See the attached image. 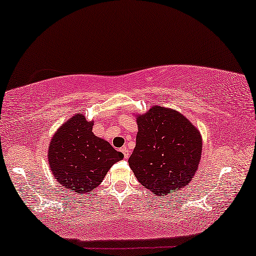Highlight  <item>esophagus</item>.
Returning a JSON list of instances; mask_svg holds the SVG:
<instances>
[{
  "instance_id": "esophagus-1",
  "label": "esophagus",
  "mask_w": 256,
  "mask_h": 256,
  "mask_svg": "<svg viewBox=\"0 0 256 256\" xmlns=\"http://www.w3.org/2000/svg\"><path fill=\"white\" fill-rule=\"evenodd\" d=\"M121 151H122V153H124V159H128L129 156H130V151L128 150V148L127 146H124L122 148H121Z\"/></svg>"
}]
</instances>
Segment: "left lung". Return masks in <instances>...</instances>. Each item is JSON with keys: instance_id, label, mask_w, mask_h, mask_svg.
Instances as JSON below:
<instances>
[{"instance_id": "1", "label": "left lung", "mask_w": 256, "mask_h": 256, "mask_svg": "<svg viewBox=\"0 0 256 256\" xmlns=\"http://www.w3.org/2000/svg\"><path fill=\"white\" fill-rule=\"evenodd\" d=\"M136 146L128 162L142 186L168 196L188 184L202 159V137L175 110L152 106L136 118Z\"/></svg>"}]
</instances>
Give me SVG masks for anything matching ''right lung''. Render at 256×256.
I'll return each mask as SVG.
<instances>
[{
    "mask_svg": "<svg viewBox=\"0 0 256 256\" xmlns=\"http://www.w3.org/2000/svg\"><path fill=\"white\" fill-rule=\"evenodd\" d=\"M92 126L94 121L76 113L54 134L48 148L54 180L78 194L95 190L112 164L124 158L108 140L92 132Z\"/></svg>",
    "mask_w": 256,
    "mask_h": 256,
    "instance_id": "add662e5",
    "label": "right lung"
}]
</instances>
